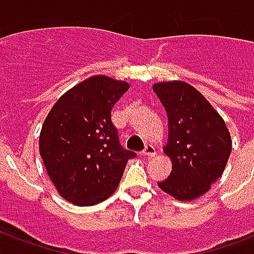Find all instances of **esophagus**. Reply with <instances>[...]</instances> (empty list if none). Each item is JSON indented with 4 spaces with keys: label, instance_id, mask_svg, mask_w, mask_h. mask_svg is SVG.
Here are the masks:
<instances>
[{
    "label": "esophagus",
    "instance_id": "esophagus-1",
    "mask_svg": "<svg viewBox=\"0 0 254 254\" xmlns=\"http://www.w3.org/2000/svg\"><path fill=\"white\" fill-rule=\"evenodd\" d=\"M142 154L147 155V157H153V155H155V147L153 145H146L142 150Z\"/></svg>",
    "mask_w": 254,
    "mask_h": 254
}]
</instances>
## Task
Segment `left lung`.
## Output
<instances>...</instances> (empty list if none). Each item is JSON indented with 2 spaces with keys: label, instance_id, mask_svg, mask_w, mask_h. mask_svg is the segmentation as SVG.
<instances>
[{
  "label": "left lung",
  "instance_id": "left-lung-1",
  "mask_svg": "<svg viewBox=\"0 0 254 254\" xmlns=\"http://www.w3.org/2000/svg\"><path fill=\"white\" fill-rule=\"evenodd\" d=\"M166 109L169 138L163 150L173 169L159 189L177 200L204 195L224 171L232 151L224 120L208 100L189 83L163 81L153 85Z\"/></svg>",
  "mask_w": 254,
  "mask_h": 254
}]
</instances>
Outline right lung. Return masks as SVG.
I'll return each instance as SVG.
<instances>
[{
    "instance_id": "right-lung-1",
    "label": "right lung",
    "mask_w": 254,
    "mask_h": 254,
    "mask_svg": "<svg viewBox=\"0 0 254 254\" xmlns=\"http://www.w3.org/2000/svg\"><path fill=\"white\" fill-rule=\"evenodd\" d=\"M129 83L104 75L65 92L42 125L39 153L62 197L95 205L115 192L134 151L120 145L111 112Z\"/></svg>"
}]
</instances>
